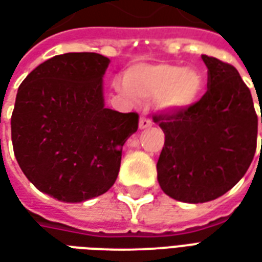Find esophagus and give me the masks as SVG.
<instances>
[{"label":"esophagus","instance_id":"1","mask_svg":"<svg viewBox=\"0 0 262 262\" xmlns=\"http://www.w3.org/2000/svg\"><path fill=\"white\" fill-rule=\"evenodd\" d=\"M150 126H151V120L148 119V118H146V116H142V118L139 119V127H140V129H147Z\"/></svg>","mask_w":262,"mask_h":262}]
</instances>
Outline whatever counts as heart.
I'll use <instances>...</instances> for the list:
<instances>
[{
  "mask_svg": "<svg viewBox=\"0 0 262 262\" xmlns=\"http://www.w3.org/2000/svg\"><path fill=\"white\" fill-rule=\"evenodd\" d=\"M119 90L139 99H159L165 111H184L201 98L205 88L202 73L193 67L171 63L136 66L126 74Z\"/></svg>",
  "mask_w": 262,
  "mask_h": 262,
  "instance_id": "b5f03b06",
  "label": "heart"
}]
</instances>
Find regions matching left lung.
Here are the masks:
<instances>
[{"mask_svg":"<svg viewBox=\"0 0 262 262\" xmlns=\"http://www.w3.org/2000/svg\"><path fill=\"white\" fill-rule=\"evenodd\" d=\"M202 60L208 67L205 95L184 111L153 118L165 135L157 161L160 187L187 203L209 202L231 189L257 148L258 118L248 86L231 64L206 54Z\"/></svg>","mask_w":262,"mask_h":262,"instance_id":"1","label":"left lung"}]
</instances>
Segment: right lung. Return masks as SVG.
Returning a JSON list of instances; mask_svg holds the SVG:
<instances>
[{"instance_id": "obj_1", "label": "right lung", "mask_w": 262, "mask_h": 262, "mask_svg": "<svg viewBox=\"0 0 262 262\" xmlns=\"http://www.w3.org/2000/svg\"><path fill=\"white\" fill-rule=\"evenodd\" d=\"M111 60L66 53L39 64L18 88L11 118L16 161L43 193L61 202L99 196L118 178L122 147L139 115L105 108Z\"/></svg>"}]
</instances>
